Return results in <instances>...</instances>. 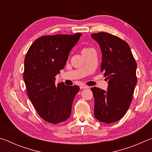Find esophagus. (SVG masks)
I'll use <instances>...</instances> for the list:
<instances>
[{"label": "esophagus", "mask_w": 152, "mask_h": 152, "mask_svg": "<svg viewBox=\"0 0 152 152\" xmlns=\"http://www.w3.org/2000/svg\"><path fill=\"white\" fill-rule=\"evenodd\" d=\"M80 89H84V88H88L89 87L86 85H84V84H82V85L80 86Z\"/></svg>", "instance_id": "esophagus-1"}]
</instances>
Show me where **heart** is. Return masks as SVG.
<instances>
[{"label": "heart", "instance_id": "b5f03b06", "mask_svg": "<svg viewBox=\"0 0 152 152\" xmlns=\"http://www.w3.org/2000/svg\"><path fill=\"white\" fill-rule=\"evenodd\" d=\"M90 49H91V48H84L82 49V51H85L88 50H90Z\"/></svg>", "mask_w": 152, "mask_h": 152}]
</instances>
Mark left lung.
<instances>
[{
	"label": "left lung",
	"mask_w": 152,
	"mask_h": 152,
	"mask_svg": "<svg viewBox=\"0 0 152 152\" xmlns=\"http://www.w3.org/2000/svg\"><path fill=\"white\" fill-rule=\"evenodd\" d=\"M102 52L101 72L109 80L107 91L92 87L94 117L107 123L117 121L124 116L132 101L137 84L135 60L127 43L117 36L101 32L91 35Z\"/></svg>",
	"instance_id": "left-lung-1"
}]
</instances>
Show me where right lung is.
Returning a JSON list of instances; mask_svg holds the SVG:
<instances>
[{"instance_id":"1","label":"right lung","mask_w":152,"mask_h":152,"mask_svg":"<svg viewBox=\"0 0 152 152\" xmlns=\"http://www.w3.org/2000/svg\"><path fill=\"white\" fill-rule=\"evenodd\" d=\"M82 33L42 36L28 50L23 79L28 97L43 120L52 124L65 121L71 115L78 86L56 85V76L64 68L70 51Z\"/></svg>"}]
</instances>
